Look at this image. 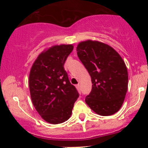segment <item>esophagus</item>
Masks as SVG:
<instances>
[{"instance_id": "1", "label": "esophagus", "mask_w": 148, "mask_h": 148, "mask_svg": "<svg viewBox=\"0 0 148 148\" xmlns=\"http://www.w3.org/2000/svg\"><path fill=\"white\" fill-rule=\"evenodd\" d=\"M76 87H77V90H78V92H79V93H81V87H80V84H78L76 85Z\"/></svg>"}]
</instances>
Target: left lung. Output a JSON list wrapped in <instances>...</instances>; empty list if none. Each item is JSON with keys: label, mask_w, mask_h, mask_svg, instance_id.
Wrapping results in <instances>:
<instances>
[{"label": "left lung", "mask_w": 148, "mask_h": 148, "mask_svg": "<svg viewBox=\"0 0 148 148\" xmlns=\"http://www.w3.org/2000/svg\"><path fill=\"white\" fill-rule=\"evenodd\" d=\"M77 51L92 79V91L85 102L99 115L114 114L122 107L127 90V69L123 59L111 46L97 41L80 42Z\"/></svg>", "instance_id": "1"}]
</instances>
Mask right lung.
<instances>
[{"instance_id":"obj_1","label":"right lung","mask_w":148,"mask_h":148,"mask_svg":"<svg viewBox=\"0 0 148 148\" xmlns=\"http://www.w3.org/2000/svg\"><path fill=\"white\" fill-rule=\"evenodd\" d=\"M71 44L53 46L40 53L31 69L29 89L34 107L50 124H60L71 117L79 93L70 83L64 65L72 51Z\"/></svg>"}]
</instances>
